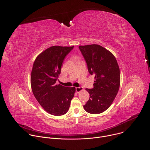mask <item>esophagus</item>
Returning <instances> with one entry per match:
<instances>
[{"label": "esophagus", "mask_w": 150, "mask_h": 150, "mask_svg": "<svg viewBox=\"0 0 150 150\" xmlns=\"http://www.w3.org/2000/svg\"><path fill=\"white\" fill-rule=\"evenodd\" d=\"M75 89H76V91L77 93H79L81 91H83V89L82 87H76Z\"/></svg>", "instance_id": "1"}]
</instances>
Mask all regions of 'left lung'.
I'll use <instances>...</instances> for the list:
<instances>
[{
	"instance_id": "left-lung-1",
	"label": "left lung",
	"mask_w": 150,
	"mask_h": 150,
	"mask_svg": "<svg viewBox=\"0 0 150 150\" xmlns=\"http://www.w3.org/2000/svg\"><path fill=\"white\" fill-rule=\"evenodd\" d=\"M90 74L95 75L93 89L86 88L89 99L84 110L92 114L106 111L112 104L120 85V71L114 55L96 44L79 46Z\"/></svg>"
}]
</instances>
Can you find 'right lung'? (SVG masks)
I'll list each match as a JSON object with an SVG mask.
<instances>
[{
	"mask_svg": "<svg viewBox=\"0 0 150 150\" xmlns=\"http://www.w3.org/2000/svg\"><path fill=\"white\" fill-rule=\"evenodd\" d=\"M72 46H52L35 59L30 76L32 92L39 104L47 113L61 116L65 114L74 96L75 87L56 84L66 55Z\"/></svg>",
	"mask_w": 150,
	"mask_h": 150,
	"instance_id": "1",
	"label": "right lung"
}]
</instances>
